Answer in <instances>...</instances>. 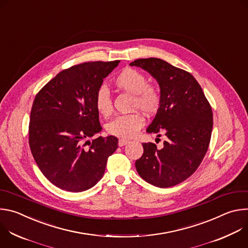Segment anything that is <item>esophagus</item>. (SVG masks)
Here are the masks:
<instances>
[{
    "mask_svg": "<svg viewBox=\"0 0 248 248\" xmlns=\"http://www.w3.org/2000/svg\"><path fill=\"white\" fill-rule=\"evenodd\" d=\"M127 143H129V141L128 140H126V139H120L119 140V146H124L125 144H127Z\"/></svg>",
    "mask_w": 248,
    "mask_h": 248,
    "instance_id": "esophagus-1",
    "label": "esophagus"
}]
</instances>
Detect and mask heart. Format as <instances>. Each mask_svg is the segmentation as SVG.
Wrapping results in <instances>:
<instances>
[{
    "mask_svg": "<svg viewBox=\"0 0 248 248\" xmlns=\"http://www.w3.org/2000/svg\"><path fill=\"white\" fill-rule=\"evenodd\" d=\"M115 85L131 95H134L132 107L145 114H154L160 107L161 96L159 90L148 83L147 78L139 70L126 67L116 77ZM95 108L103 117L113 112V103L107 87L101 86L95 95ZM144 125V119L139 113L122 115L107 124V131L120 138H131Z\"/></svg>",
    "mask_w": 248,
    "mask_h": 248,
    "instance_id": "heart-1",
    "label": "heart"
}]
</instances>
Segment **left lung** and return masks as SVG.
<instances>
[{"mask_svg": "<svg viewBox=\"0 0 248 248\" xmlns=\"http://www.w3.org/2000/svg\"><path fill=\"white\" fill-rule=\"evenodd\" d=\"M129 64L146 70L157 80L161 103L146 131L165 132L168 137L162 149L142 143L144 152L135 162L136 170L155 186H176L197 170L208 150L213 128L211 106L199 83L186 70L157 58L138 59Z\"/></svg>", "mask_w": 248, "mask_h": 248, "instance_id": "8db88e82", "label": "left lung"}]
</instances>
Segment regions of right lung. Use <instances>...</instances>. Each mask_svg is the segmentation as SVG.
I'll list each match as a JSON object with an SVG mask.
<instances>
[{
  "instance_id": "1",
  "label": "right lung",
  "mask_w": 248,
  "mask_h": 248,
  "mask_svg": "<svg viewBox=\"0 0 248 248\" xmlns=\"http://www.w3.org/2000/svg\"><path fill=\"white\" fill-rule=\"evenodd\" d=\"M119 62H91L64 69L34 99L30 150L47 180L62 190L81 192L93 187L118 148L119 140L113 135L84 141L102 130L95 95Z\"/></svg>"
}]
</instances>
